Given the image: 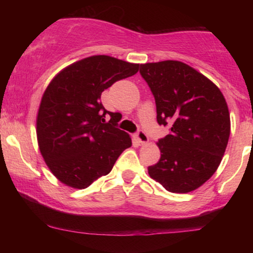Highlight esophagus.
<instances>
[{
  "label": "esophagus",
  "instance_id": "34e87169",
  "mask_svg": "<svg viewBox=\"0 0 253 253\" xmlns=\"http://www.w3.org/2000/svg\"><path fill=\"white\" fill-rule=\"evenodd\" d=\"M136 139L138 140V143L141 145H145L148 143V136L144 132V131H139V132L136 134Z\"/></svg>",
  "mask_w": 253,
  "mask_h": 253
}]
</instances>
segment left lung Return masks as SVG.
I'll return each mask as SVG.
<instances>
[{
	"label": "left lung",
	"mask_w": 253,
	"mask_h": 253,
	"mask_svg": "<svg viewBox=\"0 0 253 253\" xmlns=\"http://www.w3.org/2000/svg\"><path fill=\"white\" fill-rule=\"evenodd\" d=\"M157 105L159 124L170 134L157 143L161 152L148 175L169 192L198 189L216 171L230 134V115L219 87L179 61L140 64Z\"/></svg>",
	"instance_id": "1"
}]
</instances>
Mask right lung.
<instances>
[{
	"mask_svg": "<svg viewBox=\"0 0 253 253\" xmlns=\"http://www.w3.org/2000/svg\"><path fill=\"white\" fill-rule=\"evenodd\" d=\"M139 64L107 55L75 62L58 72L43 92L37 115L40 153L55 177L67 186L86 189L109 174L131 146L130 134L106 123L101 93L136 75Z\"/></svg>",
	"mask_w": 253,
	"mask_h": 253,
	"instance_id": "1",
	"label": "right lung"
}]
</instances>
